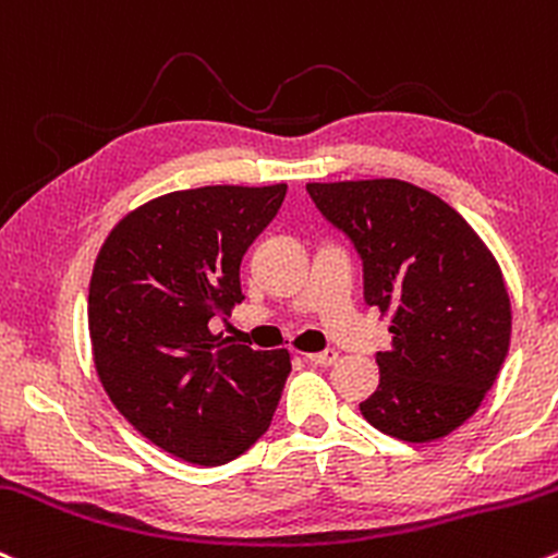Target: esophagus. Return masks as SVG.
Instances as JSON below:
<instances>
[{"label":"esophagus","instance_id":"34e87169","mask_svg":"<svg viewBox=\"0 0 558 558\" xmlns=\"http://www.w3.org/2000/svg\"><path fill=\"white\" fill-rule=\"evenodd\" d=\"M336 360H339V352H336V349H326V352H312V354H307V363H312V365H333Z\"/></svg>","mask_w":558,"mask_h":558}]
</instances>
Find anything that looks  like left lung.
<instances>
[{
    "mask_svg": "<svg viewBox=\"0 0 558 558\" xmlns=\"http://www.w3.org/2000/svg\"><path fill=\"white\" fill-rule=\"evenodd\" d=\"M310 198L363 259L365 302L391 315L381 381L360 413L432 442L476 413L511 341L498 262L452 206L402 180L310 182Z\"/></svg>",
    "mask_w": 558,
    "mask_h": 558,
    "instance_id": "left-lung-1",
    "label": "left lung"
}]
</instances>
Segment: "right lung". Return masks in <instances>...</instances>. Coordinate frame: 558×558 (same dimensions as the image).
I'll return each instance as SVG.
<instances>
[{"label":"right lung","instance_id":"1","mask_svg":"<svg viewBox=\"0 0 558 558\" xmlns=\"http://www.w3.org/2000/svg\"><path fill=\"white\" fill-rule=\"evenodd\" d=\"M286 185L174 190L126 214L89 280V339L110 402L156 448L195 466L243 456L269 428L289 349L211 333L241 293V259Z\"/></svg>","mask_w":558,"mask_h":558}]
</instances>
